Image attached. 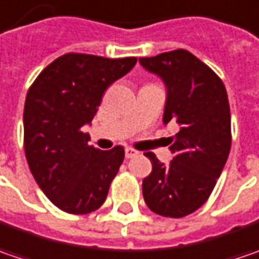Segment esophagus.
Masks as SVG:
<instances>
[{"mask_svg":"<svg viewBox=\"0 0 259 259\" xmlns=\"http://www.w3.org/2000/svg\"><path fill=\"white\" fill-rule=\"evenodd\" d=\"M126 158H135V156H138L139 155V151H136V149H133V148H126Z\"/></svg>","mask_w":259,"mask_h":259,"instance_id":"esophagus-1","label":"esophagus"}]
</instances>
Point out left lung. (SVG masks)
<instances>
[{"label":"left lung","mask_w":259,"mask_h":259,"mask_svg":"<svg viewBox=\"0 0 259 259\" xmlns=\"http://www.w3.org/2000/svg\"><path fill=\"white\" fill-rule=\"evenodd\" d=\"M139 62L163 79L168 91L163 123L174 121L180 127L169 138L174 153L169 165L159 162L152 152L145 153L152 172L143 180V198L156 214L184 218L207 201L228 161L232 145L228 93L218 73L186 49Z\"/></svg>","instance_id":"obj_1"}]
</instances>
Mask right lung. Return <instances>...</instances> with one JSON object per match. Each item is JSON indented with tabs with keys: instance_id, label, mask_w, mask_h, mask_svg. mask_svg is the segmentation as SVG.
Returning a JSON list of instances; mask_svg holds the SVG:
<instances>
[{
	"instance_id": "obj_1",
	"label": "right lung",
	"mask_w": 259,
	"mask_h": 259,
	"mask_svg": "<svg viewBox=\"0 0 259 259\" xmlns=\"http://www.w3.org/2000/svg\"><path fill=\"white\" fill-rule=\"evenodd\" d=\"M136 61L71 52L48 65L28 88L23 116L28 168L46 197L66 213L87 214L106 201L124 149L90 146L82 127L96 116L104 91Z\"/></svg>"
}]
</instances>
